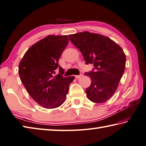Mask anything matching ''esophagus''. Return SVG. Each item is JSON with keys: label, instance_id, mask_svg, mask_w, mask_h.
I'll use <instances>...</instances> for the list:
<instances>
[{"label": "esophagus", "instance_id": "obj_1", "mask_svg": "<svg viewBox=\"0 0 146 146\" xmlns=\"http://www.w3.org/2000/svg\"><path fill=\"white\" fill-rule=\"evenodd\" d=\"M82 76H83L82 74H80V75H75V78H76V79H78V78H80V77H82Z\"/></svg>", "mask_w": 146, "mask_h": 146}]
</instances>
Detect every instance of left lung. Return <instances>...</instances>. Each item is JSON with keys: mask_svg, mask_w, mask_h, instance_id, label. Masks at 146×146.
Here are the masks:
<instances>
[{"mask_svg": "<svg viewBox=\"0 0 146 146\" xmlns=\"http://www.w3.org/2000/svg\"><path fill=\"white\" fill-rule=\"evenodd\" d=\"M72 44L82 52L85 63L94 64L85 75L91 79L86 88L88 98L95 103L110 99L118 88L125 69L126 56L122 48L108 37L84 31L69 35Z\"/></svg>", "mask_w": 146, "mask_h": 146, "instance_id": "obj_1", "label": "left lung"}]
</instances>
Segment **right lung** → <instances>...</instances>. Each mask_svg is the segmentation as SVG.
I'll use <instances>...</instances> for the list:
<instances>
[{
    "mask_svg": "<svg viewBox=\"0 0 146 146\" xmlns=\"http://www.w3.org/2000/svg\"><path fill=\"white\" fill-rule=\"evenodd\" d=\"M67 35H48L28 48L19 64L18 73L34 101L47 109L63 104L74 76L64 77L59 59L68 45ZM58 69L59 74L54 76Z\"/></svg>",
    "mask_w": 146,
    "mask_h": 146,
    "instance_id": "right-lung-1",
    "label": "right lung"
}]
</instances>
